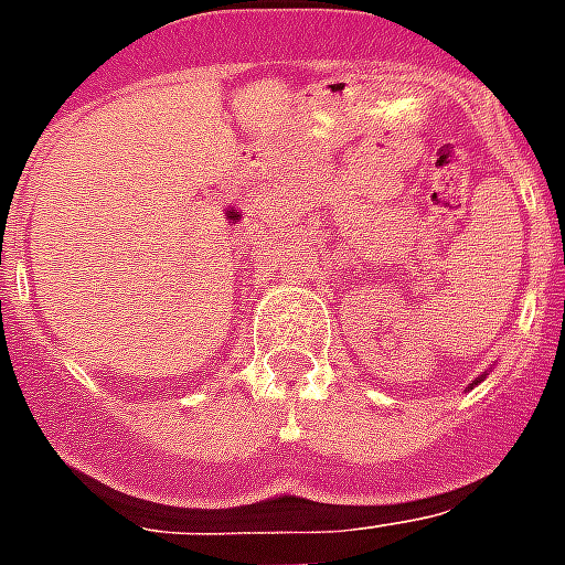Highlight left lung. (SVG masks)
Masks as SVG:
<instances>
[{
	"label": "left lung",
	"instance_id": "8db88e82",
	"mask_svg": "<svg viewBox=\"0 0 565 565\" xmlns=\"http://www.w3.org/2000/svg\"><path fill=\"white\" fill-rule=\"evenodd\" d=\"M478 381H481V379H478ZM478 381H475V384H478Z\"/></svg>",
	"mask_w": 565,
	"mask_h": 565
}]
</instances>
